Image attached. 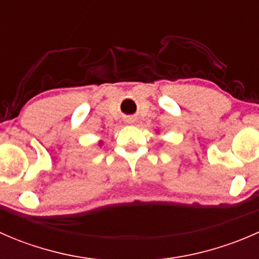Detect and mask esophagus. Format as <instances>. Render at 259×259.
I'll list each match as a JSON object with an SVG mask.
<instances>
[{
	"instance_id": "34e87169",
	"label": "esophagus",
	"mask_w": 259,
	"mask_h": 259,
	"mask_svg": "<svg viewBox=\"0 0 259 259\" xmlns=\"http://www.w3.org/2000/svg\"><path fill=\"white\" fill-rule=\"evenodd\" d=\"M133 121H134V119H133V117H129V119H127V122H129V124H132Z\"/></svg>"
}]
</instances>
